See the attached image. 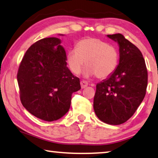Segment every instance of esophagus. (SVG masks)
Segmentation results:
<instances>
[{"mask_svg":"<svg viewBox=\"0 0 158 158\" xmlns=\"http://www.w3.org/2000/svg\"><path fill=\"white\" fill-rule=\"evenodd\" d=\"M80 84H81V86L82 89L85 88V87L88 86V82L86 81H81V82H80Z\"/></svg>","mask_w":158,"mask_h":158,"instance_id":"34e87169","label":"esophagus"}]
</instances>
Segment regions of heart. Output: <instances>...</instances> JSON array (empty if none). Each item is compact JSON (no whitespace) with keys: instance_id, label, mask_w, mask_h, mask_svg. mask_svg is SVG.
I'll return each instance as SVG.
<instances>
[{"instance_id":"heart-1","label":"heart","mask_w":158,"mask_h":158,"mask_svg":"<svg viewBox=\"0 0 158 158\" xmlns=\"http://www.w3.org/2000/svg\"><path fill=\"white\" fill-rule=\"evenodd\" d=\"M119 56L117 49L106 42L95 37L80 40L76 48L68 52L67 62L71 72L79 74L85 64L86 76H94L106 79L112 75L118 64Z\"/></svg>"}]
</instances>
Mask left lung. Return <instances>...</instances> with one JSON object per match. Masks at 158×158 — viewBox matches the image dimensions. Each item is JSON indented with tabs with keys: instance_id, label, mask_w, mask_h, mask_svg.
I'll list each match as a JSON object with an SVG mask.
<instances>
[{
	"instance_id": "left-lung-1",
	"label": "left lung",
	"mask_w": 158,
	"mask_h": 158,
	"mask_svg": "<svg viewBox=\"0 0 158 158\" xmlns=\"http://www.w3.org/2000/svg\"><path fill=\"white\" fill-rule=\"evenodd\" d=\"M119 45L116 69L97 84L94 109L101 121L110 125L125 123L135 114L146 94L148 70L140 49L123 35H108Z\"/></svg>"
}]
</instances>
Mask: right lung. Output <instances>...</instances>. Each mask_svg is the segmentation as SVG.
Segmentation results:
<instances>
[{"label":"right lung","mask_w":158,"mask_h":158,"mask_svg":"<svg viewBox=\"0 0 158 158\" xmlns=\"http://www.w3.org/2000/svg\"><path fill=\"white\" fill-rule=\"evenodd\" d=\"M56 37L35 42L22 59L17 74L20 98L30 114L45 121L60 119L70 108L72 95L81 89L67 67V55Z\"/></svg>","instance_id":"obj_1"}]
</instances>
